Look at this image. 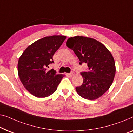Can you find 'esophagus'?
<instances>
[{"label":"esophagus","mask_w":133,"mask_h":133,"mask_svg":"<svg viewBox=\"0 0 133 133\" xmlns=\"http://www.w3.org/2000/svg\"><path fill=\"white\" fill-rule=\"evenodd\" d=\"M68 75H69V76H70L72 77V76H74V72H71L70 73V74H69Z\"/></svg>","instance_id":"obj_1"}]
</instances>
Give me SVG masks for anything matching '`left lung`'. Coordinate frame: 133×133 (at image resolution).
I'll list each match as a JSON object with an SVG mask.
<instances>
[{"label": "left lung", "instance_id": "8db88e82", "mask_svg": "<svg viewBox=\"0 0 133 133\" xmlns=\"http://www.w3.org/2000/svg\"><path fill=\"white\" fill-rule=\"evenodd\" d=\"M66 46L74 51L80 65H88L87 72H81L83 82L76 88L77 94L86 99L98 98L109 89L114 80L116 66L112 55L101 43L84 36L68 38Z\"/></svg>", "mask_w": 133, "mask_h": 133}]
</instances>
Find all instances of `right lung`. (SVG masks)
Here are the masks:
<instances>
[{
	"label": "right lung",
	"mask_w": 133,
	"mask_h": 133,
	"mask_svg": "<svg viewBox=\"0 0 133 133\" xmlns=\"http://www.w3.org/2000/svg\"><path fill=\"white\" fill-rule=\"evenodd\" d=\"M66 38L53 35L41 38L27 47L19 58L18 73L20 81L35 97L45 98L51 95L65 76L48 68L53 63L54 54Z\"/></svg>",
	"instance_id": "right-lung-1"
}]
</instances>
